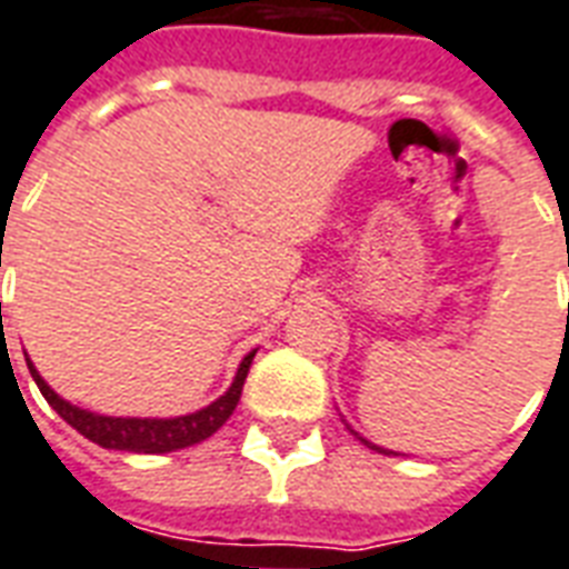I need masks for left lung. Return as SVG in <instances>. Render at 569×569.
<instances>
[{
	"mask_svg": "<svg viewBox=\"0 0 569 569\" xmlns=\"http://www.w3.org/2000/svg\"><path fill=\"white\" fill-rule=\"evenodd\" d=\"M353 431V429H350ZM353 435H357V431H353ZM357 438H360L362 443H366V447H371V450H378V452H383V456H396V452L392 450H383V447H378V443H371V441H366V438H362V435H357Z\"/></svg>",
	"mask_w": 569,
	"mask_h": 569,
	"instance_id": "1",
	"label": "left lung"
}]
</instances>
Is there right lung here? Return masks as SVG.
Masks as SVG:
<instances>
[{
	"label": "right lung",
	"mask_w": 569,
	"mask_h": 569,
	"mask_svg": "<svg viewBox=\"0 0 569 569\" xmlns=\"http://www.w3.org/2000/svg\"><path fill=\"white\" fill-rule=\"evenodd\" d=\"M254 353L258 350H251V353L242 357L237 378H233V383H230L224 396H219L207 408H200L194 413H182V417H104V413H92L87 408H77V405H71V401H66L62 396L50 390L29 357H26V366L32 371V378H36L38 390L47 399V405L71 429H77L83 438L98 443V447L128 452H173L186 450L191 443L207 441L209 435H216L230 420V413L237 411L239 396H242V383L249 378V366L254 360Z\"/></svg>",
	"instance_id": "add662e5"
}]
</instances>
